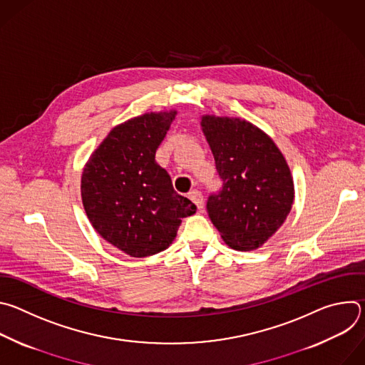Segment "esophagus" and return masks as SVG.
Listing matches in <instances>:
<instances>
[{
  "mask_svg": "<svg viewBox=\"0 0 365 365\" xmlns=\"http://www.w3.org/2000/svg\"><path fill=\"white\" fill-rule=\"evenodd\" d=\"M189 199L197 206L199 211H202V207H203V196H202V193L199 190L195 189V190L189 192Z\"/></svg>",
  "mask_w": 365,
  "mask_h": 365,
  "instance_id": "obj_1",
  "label": "esophagus"
}]
</instances>
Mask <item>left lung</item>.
Listing matches in <instances>:
<instances>
[{
    "label": "left lung",
    "mask_w": 365,
    "mask_h": 365,
    "mask_svg": "<svg viewBox=\"0 0 365 365\" xmlns=\"http://www.w3.org/2000/svg\"><path fill=\"white\" fill-rule=\"evenodd\" d=\"M200 127L222 179V189L207 199V214L228 247L257 250L290 214L289 165L272 137L247 120L202 115Z\"/></svg>",
    "instance_id": "left-lung-1"
}]
</instances>
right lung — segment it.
I'll return each instance as SVG.
<instances>
[{"mask_svg": "<svg viewBox=\"0 0 365 365\" xmlns=\"http://www.w3.org/2000/svg\"><path fill=\"white\" fill-rule=\"evenodd\" d=\"M178 111L145 113L114 127L86 162L81 195L95 231L130 257L166 250L182 218L196 212L175 192L169 173L155 163V150Z\"/></svg>", "mask_w": 365, "mask_h": 365, "instance_id": "right-lung-1", "label": "right lung"}]
</instances>
